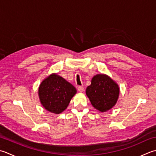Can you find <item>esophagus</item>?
<instances>
[{
  "label": "esophagus",
  "mask_w": 156,
  "mask_h": 156,
  "mask_svg": "<svg viewBox=\"0 0 156 156\" xmlns=\"http://www.w3.org/2000/svg\"><path fill=\"white\" fill-rule=\"evenodd\" d=\"M78 90L79 92L82 93L84 90V88L83 87H78Z\"/></svg>",
  "instance_id": "obj_1"
}]
</instances>
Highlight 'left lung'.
I'll return each mask as SVG.
<instances>
[{
  "instance_id": "obj_1",
  "label": "left lung",
  "mask_w": 156,
  "mask_h": 156,
  "mask_svg": "<svg viewBox=\"0 0 156 156\" xmlns=\"http://www.w3.org/2000/svg\"><path fill=\"white\" fill-rule=\"evenodd\" d=\"M86 94L94 108L105 112L116 104L120 87L109 76L99 74L93 77L90 85L87 88Z\"/></svg>"
}]
</instances>
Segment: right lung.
Masks as SVG:
<instances>
[{
	"label": "right lung",
	"instance_id": "1",
	"mask_svg": "<svg viewBox=\"0 0 156 156\" xmlns=\"http://www.w3.org/2000/svg\"><path fill=\"white\" fill-rule=\"evenodd\" d=\"M77 93L76 88L56 73L48 76L40 84L38 97L43 108L51 113L59 114L68 108Z\"/></svg>",
	"mask_w": 156,
	"mask_h": 156
}]
</instances>
